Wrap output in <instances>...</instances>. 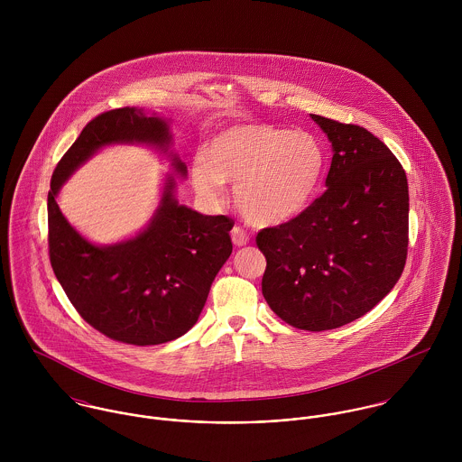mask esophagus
Returning a JSON list of instances; mask_svg holds the SVG:
<instances>
[{
	"label": "esophagus",
	"instance_id": "1",
	"mask_svg": "<svg viewBox=\"0 0 462 462\" xmlns=\"http://www.w3.org/2000/svg\"><path fill=\"white\" fill-rule=\"evenodd\" d=\"M231 240H233V244H235L236 247H244V245L249 244V235H247L242 227L235 226V227L231 229Z\"/></svg>",
	"mask_w": 462,
	"mask_h": 462
}]
</instances>
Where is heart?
Returning a JSON list of instances; mask_svg holds the SVG:
<instances>
[{
  "instance_id": "1",
  "label": "heart",
  "mask_w": 462,
  "mask_h": 462,
  "mask_svg": "<svg viewBox=\"0 0 462 462\" xmlns=\"http://www.w3.org/2000/svg\"><path fill=\"white\" fill-rule=\"evenodd\" d=\"M326 172V149L306 130L245 123L217 133L192 165L200 198L218 204L224 183L235 185V204L254 226H279L300 215Z\"/></svg>"
}]
</instances>
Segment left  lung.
<instances>
[{
    "label": "left lung",
    "mask_w": 462,
    "mask_h": 462,
    "mask_svg": "<svg viewBox=\"0 0 462 462\" xmlns=\"http://www.w3.org/2000/svg\"><path fill=\"white\" fill-rule=\"evenodd\" d=\"M332 147L328 190L299 217L258 233L262 290L286 324L328 330L375 308L407 258L409 190L393 152L361 126L313 116Z\"/></svg>",
    "instance_id": "obj_1"
}]
</instances>
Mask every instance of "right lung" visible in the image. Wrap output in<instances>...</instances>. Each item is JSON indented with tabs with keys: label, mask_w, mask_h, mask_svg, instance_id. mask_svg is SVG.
<instances>
[{
	"label": "right lung",
	"mask_w": 462,
	"mask_h": 462,
	"mask_svg": "<svg viewBox=\"0 0 462 462\" xmlns=\"http://www.w3.org/2000/svg\"><path fill=\"white\" fill-rule=\"evenodd\" d=\"M145 144L167 155L173 171L187 165L171 149V121L143 108H117L92 119L57 165L48 194L50 260L70 304L105 336L130 345H160L192 329L211 282L233 251L224 215L180 204L176 177L166 175L150 224L126 241L97 246L69 224L56 199L66 180L110 144Z\"/></svg>",
	"instance_id": "1"
}]
</instances>
